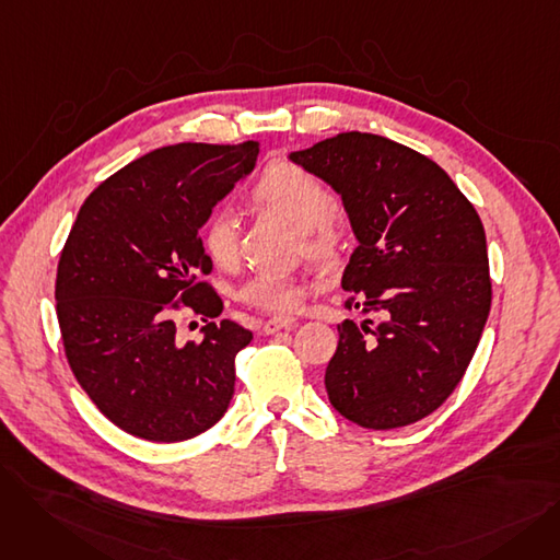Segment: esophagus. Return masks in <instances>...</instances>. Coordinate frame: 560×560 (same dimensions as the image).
<instances>
[{
	"label": "esophagus",
	"instance_id": "obj_1",
	"mask_svg": "<svg viewBox=\"0 0 560 560\" xmlns=\"http://www.w3.org/2000/svg\"><path fill=\"white\" fill-rule=\"evenodd\" d=\"M295 325H298V319H292V317H272V319H268L262 325V334L272 336V334H277L281 329H290V327H295Z\"/></svg>",
	"mask_w": 560,
	"mask_h": 560
}]
</instances>
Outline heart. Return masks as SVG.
I'll use <instances>...</instances> for the list:
<instances>
[{"label": "heart", "mask_w": 560, "mask_h": 560, "mask_svg": "<svg viewBox=\"0 0 560 560\" xmlns=\"http://www.w3.org/2000/svg\"><path fill=\"white\" fill-rule=\"evenodd\" d=\"M252 201L260 211L279 215L298 229L302 252L311 260L331 268L342 258L349 241V222L331 203L325 182L308 170L283 161L268 165L252 188ZM199 243L218 268H231L238 260V222L229 211H215L201 224ZM304 298L306 288L300 281L270 272L252 277L241 290L245 304L272 315L298 311Z\"/></svg>", "instance_id": "heart-1"}]
</instances>
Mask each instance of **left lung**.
<instances>
[{
    "mask_svg": "<svg viewBox=\"0 0 560 560\" xmlns=\"http://www.w3.org/2000/svg\"><path fill=\"white\" fill-rule=\"evenodd\" d=\"M290 161L342 197L354 229L345 306L381 313L376 327L338 325L331 406L378 431L431 416L460 384L490 313L479 213L443 167L384 136L345 131Z\"/></svg>",
    "mask_w": 560,
    "mask_h": 560,
    "instance_id": "8db88e82",
    "label": "left lung"
}]
</instances>
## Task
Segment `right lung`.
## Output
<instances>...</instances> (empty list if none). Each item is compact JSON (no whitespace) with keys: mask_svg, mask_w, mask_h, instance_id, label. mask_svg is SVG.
Segmentation results:
<instances>
[{"mask_svg":"<svg viewBox=\"0 0 560 560\" xmlns=\"http://www.w3.org/2000/svg\"><path fill=\"white\" fill-rule=\"evenodd\" d=\"M258 142L161 147L102 182L79 209L56 270V315L79 386L122 431L182 443L211 429L252 331L209 322L182 342L174 313L218 317L199 229L256 165Z\"/></svg>","mask_w":560,"mask_h":560,"instance_id":"1","label":"right lung"}]
</instances>
